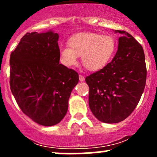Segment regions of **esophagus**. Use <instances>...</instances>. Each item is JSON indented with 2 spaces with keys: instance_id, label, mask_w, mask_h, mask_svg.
Returning a JSON list of instances; mask_svg holds the SVG:
<instances>
[{
  "instance_id": "34e87169",
  "label": "esophagus",
  "mask_w": 157,
  "mask_h": 157,
  "mask_svg": "<svg viewBox=\"0 0 157 157\" xmlns=\"http://www.w3.org/2000/svg\"><path fill=\"white\" fill-rule=\"evenodd\" d=\"M84 80V77H83V75H81V74H80V75H79V80H80V81H83Z\"/></svg>"
}]
</instances>
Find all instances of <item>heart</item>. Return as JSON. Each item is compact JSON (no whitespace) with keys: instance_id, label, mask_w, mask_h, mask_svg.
Masks as SVG:
<instances>
[{"instance_id":"heart-1","label":"heart","mask_w":157,"mask_h":157,"mask_svg":"<svg viewBox=\"0 0 157 157\" xmlns=\"http://www.w3.org/2000/svg\"><path fill=\"white\" fill-rule=\"evenodd\" d=\"M68 47L60 48V58L64 65L72 67L77 64L81 56L83 65L89 71L103 68L115 55L117 43L109 35L93 33H78L71 36Z\"/></svg>"}]
</instances>
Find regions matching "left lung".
Here are the masks:
<instances>
[{
	"label": "left lung",
	"mask_w": 157,
	"mask_h": 157,
	"mask_svg": "<svg viewBox=\"0 0 157 157\" xmlns=\"http://www.w3.org/2000/svg\"><path fill=\"white\" fill-rule=\"evenodd\" d=\"M112 61L85 79L89 88V105L98 120L118 123L128 118L138 104L147 80L142 45L123 30Z\"/></svg>",
	"instance_id": "8db88e82"
}]
</instances>
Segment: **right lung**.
<instances>
[{
    "label": "right lung",
    "mask_w": 157,
    "mask_h": 157,
    "mask_svg": "<svg viewBox=\"0 0 157 157\" xmlns=\"http://www.w3.org/2000/svg\"><path fill=\"white\" fill-rule=\"evenodd\" d=\"M58 34L27 33L10 58V87L22 112L41 125L52 126L67 113L77 71L59 64Z\"/></svg>",
    "instance_id": "1"
}]
</instances>
